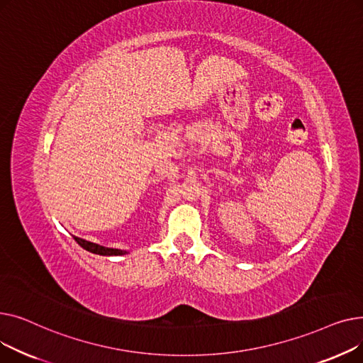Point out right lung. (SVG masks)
Returning <instances> with one entry per match:
<instances>
[{
    "instance_id": "add662e5",
    "label": "right lung",
    "mask_w": 363,
    "mask_h": 363,
    "mask_svg": "<svg viewBox=\"0 0 363 363\" xmlns=\"http://www.w3.org/2000/svg\"><path fill=\"white\" fill-rule=\"evenodd\" d=\"M74 241L78 242L82 249L91 252V253H95V255H101V256H121V255H126L125 250H119V249H110V247H104V245H100V244H95V242H91V241H86V240H82L79 237H73Z\"/></svg>"
}]
</instances>
